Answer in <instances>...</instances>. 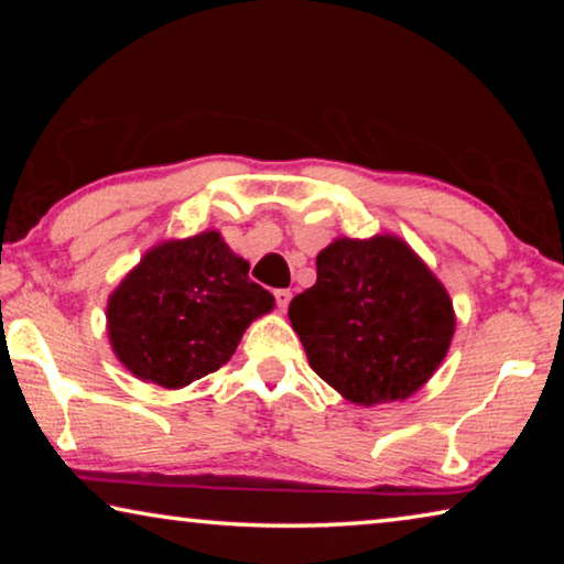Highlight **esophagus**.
I'll return each instance as SVG.
<instances>
[{
  "mask_svg": "<svg viewBox=\"0 0 564 564\" xmlns=\"http://www.w3.org/2000/svg\"><path fill=\"white\" fill-rule=\"evenodd\" d=\"M291 299H293V293H291V291H285V289H279V291H275V303H279V308H281V311L289 308Z\"/></svg>",
  "mask_w": 564,
  "mask_h": 564,
  "instance_id": "esophagus-1",
  "label": "esophagus"
}]
</instances>
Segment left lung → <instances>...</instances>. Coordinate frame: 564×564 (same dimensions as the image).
I'll return each instance as SVG.
<instances>
[{
	"label": "left lung",
	"mask_w": 564,
	"mask_h": 564,
	"mask_svg": "<svg viewBox=\"0 0 564 564\" xmlns=\"http://www.w3.org/2000/svg\"><path fill=\"white\" fill-rule=\"evenodd\" d=\"M316 273L289 308L311 368L362 408L417 393L455 336L441 279L395 234L333 238Z\"/></svg>",
	"instance_id": "1"
}]
</instances>
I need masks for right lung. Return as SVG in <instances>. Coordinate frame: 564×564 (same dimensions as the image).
<instances>
[{"instance_id":"add662e5","label":"right lung","mask_w":564,"mask_h":564,"mask_svg":"<svg viewBox=\"0 0 564 564\" xmlns=\"http://www.w3.org/2000/svg\"><path fill=\"white\" fill-rule=\"evenodd\" d=\"M216 228L151 246L107 301L113 356L133 378L178 390L214 373L275 299Z\"/></svg>"}]
</instances>
